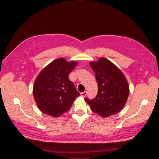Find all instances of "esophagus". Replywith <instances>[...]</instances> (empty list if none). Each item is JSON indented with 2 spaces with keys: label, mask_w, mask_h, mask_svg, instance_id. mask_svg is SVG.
<instances>
[{
  "label": "esophagus",
  "mask_w": 159,
  "mask_h": 159,
  "mask_svg": "<svg viewBox=\"0 0 159 159\" xmlns=\"http://www.w3.org/2000/svg\"><path fill=\"white\" fill-rule=\"evenodd\" d=\"M80 95L82 96V97H85L86 95H87V91H84L83 93H80Z\"/></svg>",
  "instance_id": "obj_1"
}]
</instances>
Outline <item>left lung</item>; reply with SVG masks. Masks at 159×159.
<instances>
[{"label":"left lung","instance_id":"8db88e82","mask_svg":"<svg viewBox=\"0 0 159 159\" xmlns=\"http://www.w3.org/2000/svg\"><path fill=\"white\" fill-rule=\"evenodd\" d=\"M98 85V91L93 99L85 101L91 110L106 118L120 112L125 106L129 95V86L126 77L111 61L101 58L90 62Z\"/></svg>","mask_w":159,"mask_h":159}]
</instances>
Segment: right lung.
I'll return each mask as SVG.
<instances>
[{
    "mask_svg": "<svg viewBox=\"0 0 159 159\" xmlns=\"http://www.w3.org/2000/svg\"><path fill=\"white\" fill-rule=\"evenodd\" d=\"M77 65L62 58L51 62L36 77L33 96L39 109L52 117H58L69 111L75 98L80 95L69 79Z\"/></svg>",
    "mask_w": 159,
    "mask_h": 159,
    "instance_id": "add662e5",
    "label": "right lung"
}]
</instances>
